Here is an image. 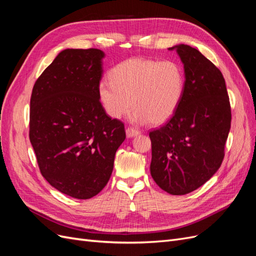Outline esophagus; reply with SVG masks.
Here are the masks:
<instances>
[{
    "label": "esophagus",
    "mask_w": 256,
    "mask_h": 256,
    "mask_svg": "<svg viewBox=\"0 0 256 256\" xmlns=\"http://www.w3.org/2000/svg\"><path fill=\"white\" fill-rule=\"evenodd\" d=\"M141 134V131H138V130H136V129H134V128H127L126 129V134H127V138H134V136H138V134Z\"/></svg>",
    "instance_id": "esophagus-1"
}]
</instances>
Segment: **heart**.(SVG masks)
I'll return each instance as SVG.
<instances>
[{
  "instance_id": "heart-1",
  "label": "heart",
  "mask_w": 256,
  "mask_h": 256,
  "mask_svg": "<svg viewBox=\"0 0 256 256\" xmlns=\"http://www.w3.org/2000/svg\"><path fill=\"white\" fill-rule=\"evenodd\" d=\"M184 90V74L174 60L134 58L116 65L110 81L98 86L106 114L120 118L131 106V120L159 126L168 122L180 106Z\"/></svg>"
}]
</instances>
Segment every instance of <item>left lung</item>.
I'll list each match as a JSON object with an SVG mask.
<instances>
[{
	"mask_svg": "<svg viewBox=\"0 0 256 256\" xmlns=\"http://www.w3.org/2000/svg\"><path fill=\"white\" fill-rule=\"evenodd\" d=\"M176 49L184 69V90L176 112L150 132V174L159 187L184 196L218 171L230 129V104L221 72L198 50Z\"/></svg>",
	"mask_w": 256,
	"mask_h": 256,
	"instance_id": "obj_1",
	"label": "left lung"
}]
</instances>
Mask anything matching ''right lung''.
<instances>
[{
  "label": "right lung",
  "instance_id": "add662e5",
  "mask_svg": "<svg viewBox=\"0 0 256 256\" xmlns=\"http://www.w3.org/2000/svg\"><path fill=\"white\" fill-rule=\"evenodd\" d=\"M104 58L99 49L63 50L30 96V141L40 173L74 198H90L106 187L126 138L124 124L112 120L99 100Z\"/></svg>",
  "mask_w": 256,
  "mask_h": 256
}]
</instances>
